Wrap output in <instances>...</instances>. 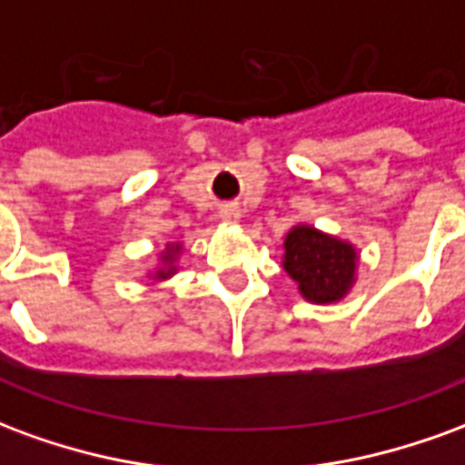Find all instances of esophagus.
I'll list each match as a JSON object with an SVG mask.
<instances>
[{"instance_id": "obj_1", "label": "esophagus", "mask_w": 465, "mask_h": 465, "mask_svg": "<svg viewBox=\"0 0 465 465\" xmlns=\"http://www.w3.org/2000/svg\"><path fill=\"white\" fill-rule=\"evenodd\" d=\"M222 216L223 219H236L239 212H236V206H222Z\"/></svg>"}]
</instances>
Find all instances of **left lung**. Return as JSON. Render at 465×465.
Listing matches in <instances>:
<instances>
[{
    "instance_id": "left-lung-1",
    "label": "left lung",
    "mask_w": 465,
    "mask_h": 465,
    "mask_svg": "<svg viewBox=\"0 0 465 465\" xmlns=\"http://www.w3.org/2000/svg\"><path fill=\"white\" fill-rule=\"evenodd\" d=\"M283 246V269L293 282H299L309 302H339L351 289L356 272V252L351 243L331 239L312 226H296Z\"/></svg>"
}]
</instances>
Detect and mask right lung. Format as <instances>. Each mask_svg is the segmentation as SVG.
<instances>
[{
	"mask_svg": "<svg viewBox=\"0 0 465 465\" xmlns=\"http://www.w3.org/2000/svg\"><path fill=\"white\" fill-rule=\"evenodd\" d=\"M166 259H172V256H169V253H166ZM169 273H172V272H169V269H166V272H159V276H162V279H163V276H169Z\"/></svg>",
	"mask_w": 465,
	"mask_h": 465,
	"instance_id": "obj_1",
	"label": "right lung"
}]
</instances>
